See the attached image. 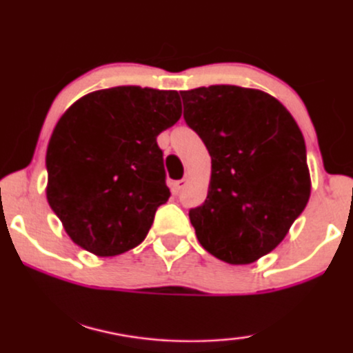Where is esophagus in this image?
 <instances>
[{
    "label": "esophagus",
    "instance_id": "esophagus-1",
    "mask_svg": "<svg viewBox=\"0 0 353 353\" xmlns=\"http://www.w3.org/2000/svg\"><path fill=\"white\" fill-rule=\"evenodd\" d=\"M188 178H183V180H178V181H173L172 183V193L173 194H180L183 191V188H185L188 185Z\"/></svg>",
    "mask_w": 353,
    "mask_h": 353
}]
</instances>
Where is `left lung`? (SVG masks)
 <instances>
[{"label": "left lung", "mask_w": 353, "mask_h": 353, "mask_svg": "<svg viewBox=\"0 0 353 353\" xmlns=\"http://www.w3.org/2000/svg\"><path fill=\"white\" fill-rule=\"evenodd\" d=\"M186 125L212 160L208 198L190 209L204 250L228 264L271 253L310 199L305 139L266 92L210 85L180 92Z\"/></svg>", "instance_id": "left-lung-1"}]
</instances>
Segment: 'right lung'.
<instances>
[{
    "label": "right lung",
    "mask_w": 353,
    "mask_h": 353,
    "mask_svg": "<svg viewBox=\"0 0 353 353\" xmlns=\"http://www.w3.org/2000/svg\"><path fill=\"white\" fill-rule=\"evenodd\" d=\"M181 117L180 95L139 85L87 94L47 149V199L71 240L97 256L130 251L170 198L157 136Z\"/></svg>",
    "instance_id": "right-lung-1"
}]
</instances>
